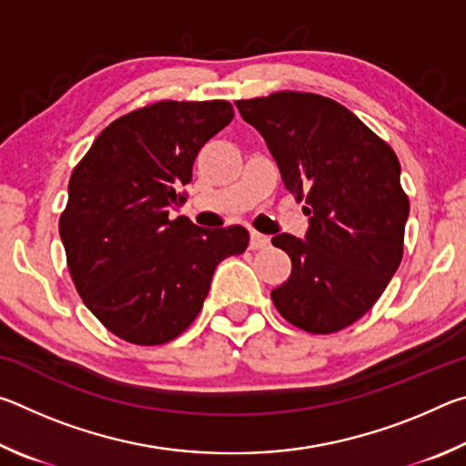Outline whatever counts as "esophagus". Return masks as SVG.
<instances>
[{"label": "esophagus", "instance_id": "esophagus-1", "mask_svg": "<svg viewBox=\"0 0 466 466\" xmlns=\"http://www.w3.org/2000/svg\"><path fill=\"white\" fill-rule=\"evenodd\" d=\"M265 247H269V236L258 234V232H250V248L258 250V248H265Z\"/></svg>", "mask_w": 466, "mask_h": 466}]
</instances>
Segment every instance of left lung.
I'll return each mask as SVG.
<instances>
[{
	"label": "left lung",
	"mask_w": 466,
	"mask_h": 466,
	"mask_svg": "<svg viewBox=\"0 0 466 466\" xmlns=\"http://www.w3.org/2000/svg\"><path fill=\"white\" fill-rule=\"evenodd\" d=\"M310 216L306 240L273 236L291 258L275 309L314 335L337 333L372 309L403 258L409 197L392 147L320 94L283 90L236 100Z\"/></svg>",
	"instance_id": "8db88e82"
}]
</instances>
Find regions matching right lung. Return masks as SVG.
I'll return each instance as SVG.
<instances>
[{
	"label": "right lung",
	"instance_id": "obj_1",
	"mask_svg": "<svg viewBox=\"0 0 466 466\" xmlns=\"http://www.w3.org/2000/svg\"><path fill=\"white\" fill-rule=\"evenodd\" d=\"M234 119L226 100H162L119 116L77 162L59 218L67 269L88 310L133 345L177 339L199 314L216 267L242 255V226L168 214L199 149Z\"/></svg>",
	"mask_w": 466,
	"mask_h": 466
}]
</instances>
